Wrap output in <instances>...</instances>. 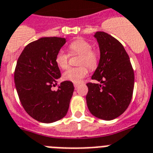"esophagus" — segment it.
<instances>
[{"label":"esophagus","instance_id":"esophagus-1","mask_svg":"<svg viewBox=\"0 0 153 153\" xmlns=\"http://www.w3.org/2000/svg\"><path fill=\"white\" fill-rule=\"evenodd\" d=\"M74 87H75V88H76V87H77L78 86H79V83H74Z\"/></svg>","mask_w":153,"mask_h":153}]
</instances>
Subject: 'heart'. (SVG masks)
<instances>
[{
	"label": "heart",
	"mask_w": 153,
	"mask_h": 153,
	"mask_svg": "<svg viewBox=\"0 0 153 153\" xmlns=\"http://www.w3.org/2000/svg\"><path fill=\"white\" fill-rule=\"evenodd\" d=\"M68 50L70 54L80 55L79 59V67L69 68L62 74V78L65 80L79 83L83 77L87 75L88 67L90 70H94L98 63V53L96 50L92 49V45L89 41L84 39H78L70 43L68 46ZM70 55L64 53L63 51H59L56 55V63L61 69H66L68 66Z\"/></svg>",
	"instance_id": "1"
}]
</instances>
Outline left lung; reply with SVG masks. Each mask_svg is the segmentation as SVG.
Masks as SVG:
<instances>
[{
	"instance_id": "8db88e82",
	"label": "left lung",
	"mask_w": 153,
	"mask_h": 153,
	"mask_svg": "<svg viewBox=\"0 0 153 153\" xmlns=\"http://www.w3.org/2000/svg\"><path fill=\"white\" fill-rule=\"evenodd\" d=\"M94 37L100 57L91 78L100 83H87L86 100L93 115L110 121L123 114L131 102L134 70L125 48L115 38L104 32H97Z\"/></svg>"
}]
</instances>
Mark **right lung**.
I'll list each match as a JSON object with an SVG mask.
<instances>
[{"label": "right lung", "instance_id": "right-lung-1", "mask_svg": "<svg viewBox=\"0 0 153 153\" xmlns=\"http://www.w3.org/2000/svg\"><path fill=\"white\" fill-rule=\"evenodd\" d=\"M66 43V39L44 37L25 47L17 61L14 83L21 104L34 119L52 123L66 115L74 87L70 81H63L56 91L61 73L55 61L56 55Z\"/></svg>", "mask_w": 153, "mask_h": 153}]
</instances>
